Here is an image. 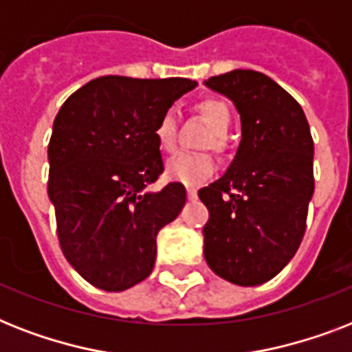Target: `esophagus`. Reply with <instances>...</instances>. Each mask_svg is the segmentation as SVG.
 Here are the masks:
<instances>
[{
  "mask_svg": "<svg viewBox=\"0 0 352 352\" xmlns=\"http://www.w3.org/2000/svg\"><path fill=\"white\" fill-rule=\"evenodd\" d=\"M186 192H188V199H190V201H195V199H197V190H195L193 186H188Z\"/></svg>",
  "mask_w": 352,
  "mask_h": 352,
  "instance_id": "esophagus-1",
  "label": "esophagus"
}]
</instances>
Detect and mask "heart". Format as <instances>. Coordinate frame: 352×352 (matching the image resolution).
Segmentation results:
<instances>
[{
	"label": "heart",
	"instance_id": "1",
	"mask_svg": "<svg viewBox=\"0 0 352 352\" xmlns=\"http://www.w3.org/2000/svg\"><path fill=\"white\" fill-rule=\"evenodd\" d=\"M195 111L204 118L212 133L204 140V148L223 153L226 149V131L230 129L232 113L226 102L221 98H204L197 102ZM155 138L160 149L171 151L177 142V118L173 109H166L155 126ZM215 162L210 153H179L171 155L166 162V173L173 181L197 186L214 175Z\"/></svg>",
	"mask_w": 352,
	"mask_h": 352
}]
</instances>
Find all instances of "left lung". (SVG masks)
I'll return each mask as SVG.
<instances>
[{"mask_svg":"<svg viewBox=\"0 0 352 352\" xmlns=\"http://www.w3.org/2000/svg\"><path fill=\"white\" fill-rule=\"evenodd\" d=\"M204 84L228 96L243 137L226 173L199 190L210 212L204 259L217 276L254 287L300 248L314 193V142L301 106L267 74L235 69Z\"/></svg>","mask_w":352,"mask_h":352,"instance_id":"obj_1","label":"left lung"}]
</instances>
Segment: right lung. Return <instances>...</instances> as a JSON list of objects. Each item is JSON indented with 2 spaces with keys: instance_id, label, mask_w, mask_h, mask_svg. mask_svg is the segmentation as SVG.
I'll return each mask as SVG.
<instances>
[{
  "instance_id": "add662e5",
  "label": "right lung",
  "mask_w": 352,
  "mask_h": 352,
  "mask_svg": "<svg viewBox=\"0 0 352 352\" xmlns=\"http://www.w3.org/2000/svg\"><path fill=\"white\" fill-rule=\"evenodd\" d=\"M197 82L100 76L60 107L49 142L47 192L65 259L107 292L151 274L157 234L186 203L181 182L149 193L164 171L155 126Z\"/></svg>"
}]
</instances>
